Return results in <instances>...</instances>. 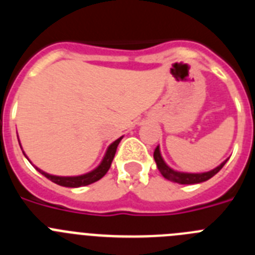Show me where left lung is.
Wrapping results in <instances>:
<instances>
[{"mask_svg":"<svg viewBox=\"0 0 255 255\" xmlns=\"http://www.w3.org/2000/svg\"><path fill=\"white\" fill-rule=\"evenodd\" d=\"M153 157H154V161L157 163V167H158L159 172L162 173V176L164 179L170 180L172 182H177V184H184V185H191V184H199V182H203L209 180L211 177H213L221 168L224 167L225 163L227 162L224 161L220 166H217L216 168L213 170L208 171V172H200V173H190V172H180V171L173 170L168 166L164 159L162 158V154H161V150H159V145L155 148L154 153H153Z\"/></svg>","mask_w":255,"mask_h":255,"instance_id":"8db88e82","label":"left lung"}]
</instances>
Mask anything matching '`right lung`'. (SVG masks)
Masks as SVG:
<instances>
[{
  "label": "right lung",
  "mask_w": 255,
  "mask_h": 255,
  "mask_svg": "<svg viewBox=\"0 0 255 255\" xmlns=\"http://www.w3.org/2000/svg\"><path fill=\"white\" fill-rule=\"evenodd\" d=\"M121 139H123V136L119 139H116L114 143L110 144V147H108L107 150H106V154H105V157H103L102 162H101V163L98 164V166H97L93 171H91V172H88V173H84V175H79V176H56V175H49V173L44 172V171H42L40 168L35 167V166L34 167L38 172H40L42 175H44V176H46L48 180H51L52 182H55V184H57V185L65 186V188H80V186L91 185V184H93V182H96V181H98V180L102 179L106 173H107V171L110 170L112 161H114L115 153H116L117 145H119V143L121 141ZM20 147H21V145H20ZM26 158H28V157H26Z\"/></svg>",
  "instance_id": "1"
}]
</instances>
